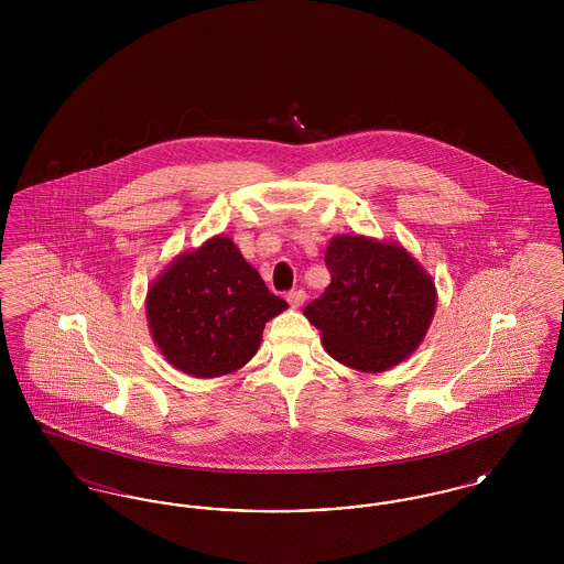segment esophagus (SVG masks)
<instances>
[{
	"mask_svg": "<svg viewBox=\"0 0 564 564\" xmlns=\"http://www.w3.org/2000/svg\"><path fill=\"white\" fill-rule=\"evenodd\" d=\"M304 300H306V294H304L302 290H294V292H290V294H288V302H290V306H292V308L302 306V304H304Z\"/></svg>",
	"mask_w": 564,
	"mask_h": 564,
	"instance_id": "esophagus-1",
	"label": "esophagus"
}]
</instances>
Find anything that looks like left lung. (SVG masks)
I'll use <instances>...</instances> for the list:
<instances>
[{
	"mask_svg": "<svg viewBox=\"0 0 564 564\" xmlns=\"http://www.w3.org/2000/svg\"><path fill=\"white\" fill-rule=\"evenodd\" d=\"M325 267L332 281L304 315L336 361L359 372H384L419 349L437 294L400 242L338 235L325 249Z\"/></svg>",
	"mask_w": 564,
	"mask_h": 564,
	"instance_id": "8db88e82",
	"label": "left lung"
}]
</instances>
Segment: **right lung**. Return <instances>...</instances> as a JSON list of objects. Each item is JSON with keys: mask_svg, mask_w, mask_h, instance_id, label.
<instances>
[{"mask_svg": "<svg viewBox=\"0 0 564 564\" xmlns=\"http://www.w3.org/2000/svg\"><path fill=\"white\" fill-rule=\"evenodd\" d=\"M285 308L224 235L180 253L145 297L154 343L194 378L237 372L260 349L267 322Z\"/></svg>", "mask_w": 564, "mask_h": 564, "instance_id": "right-lung-1", "label": "right lung"}]
</instances>
